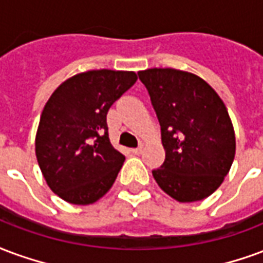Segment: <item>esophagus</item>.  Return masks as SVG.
I'll return each instance as SVG.
<instances>
[{
	"label": "esophagus",
	"mask_w": 263,
	"mask_h": 263,
	"mask_svg": "<svg viewBox=\"0 0 263 263\" xmlns=\"http://www.w3.org/2000/svg\"><path fill=\"white\" fill-rule=\"evenodd\" d=\"M141 151H143V147H141V145H139L137 148H132V153H133V154H136V155H139Z\"/></svg>",
	"instance_id": "34e87169"
}]
</instances>
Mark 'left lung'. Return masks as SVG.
Returning <instances> with one entry per match:
<instances>
[{
  "instance_id": "1",
  "label": "left lung",
  "mask_w": 263,
  "mask_h": 263,
  "mask_svg": "<svg viewBox=\"0 0 263 263\" xmlns=\"http://www.w3.org/2000/svg\"><path fill=\"white\" fill-rule=\"evenodd\" d=\"M161 126L164 164L153 170L158 186L178 202L210 196L227 175L235 136L227 108L200 77L174 70L139 71Z\"/></svg>"
}]
</instances>
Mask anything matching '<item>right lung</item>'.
Instances as JSON below:
<instances>
[{
    "label": "right lung",
    "instance_id": "1",
    "mask_svg": "<svg viewBox=\"0 0 263 263\" xmlns=\"http://www.w3.org/2000/svg\"><path fill=\"white\" fill-rule=\"evenodd\" d=\"M136 81L133 71H87L63 82L46 103L36 158L47 185L66 202L89 204L112 187L124 155L110 144L106 116Z\"/></svg>",
    "mask_w": 263,
    "mask_h": 263
}]
</instances>
